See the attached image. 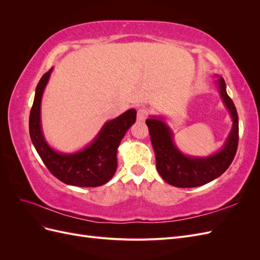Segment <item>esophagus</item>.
Listing matches in <instances>:
<instances>
[{
	"mask_svg": "<svg viewBox=\"0 0 260 260\" xmlns=\"http://www.w3.org/2000/svg\"><path fill=\"white\" fill-rule=\"evenodd\" d=\"M147 115H148V112H147V109H146V108L141 107V108H139V109H138V114H137L138 120H140V121H143V120H145V119H146V117H147Z\"/></svg>",
	"mask_w": 260,
	"mask_h": 260,
	"instance_id": "34e87169",
	"label": "esophagus"
}]
</instances>
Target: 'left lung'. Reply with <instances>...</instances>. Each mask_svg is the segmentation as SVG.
<instances>
[{"label":"left lung","instance_id":"obj_1","mask_svg":"<svg viewBox=\"0 0 260 260\" xmlns=\"http://www.w3.org/2000/svg\"><path fill=\"white\" fill-rule=\"evenodd\" d=\"M219 92L232 117V130L224 146L208 157H190L181 153L174 143V136L161 118L146 119L156 156V168L167 183L177 187L204 185L221 176L229 168L239 143V117L232 100L228 95L222 77L218 79Z\"/></svg>","mask_w":260,"mask_h":260}]
</instances>
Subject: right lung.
I'll return each instance as SVG.
<instances>
[{"label":"right lung","mask_w":260,"mask_h":260,"mask_svg":"<svg viewBox=\"0 0 260 260\" xmlns=\"http://www.w3.org/2000/svg\"><path fill=\"white\" fill-rule=\"evenodd\" d=\"M53 68L39 81L29 117V133L39 156L51 174L61 182L82 187L103 185L117 169V148L125 132L137 120L136 109H129L107 121L93 142L74 154L58 153L46 143L41 129V99Z\"/></svg>","instance_id":"obj_1"}]
</instances>
